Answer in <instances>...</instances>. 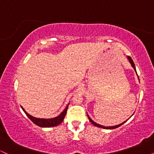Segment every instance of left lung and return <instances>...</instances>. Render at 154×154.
<instances>
[{
    "label": "left lung",
    "mask_w": 154,
    "mask_h": 154,
    "mask_svg": "<svg viewBox=\"0 0 154 154\" xmlns=\"http://www.w3.org/2000/svg\"><path fill=\"white\" fill-rule=\"evenodd\" d=\"M128 60H129V61H130V63H131V66H132V67H133V69H135V71L136 72V69H135V63H134L133 61H132V59H131V57H130V56H128ZM138 79H139V77H138ZM87 115H88V119H89V120H90V122H91L92 124H93V125H95V126L98 127V128H103V129H110V130H111V129H115V128H119V126H121L122 125H123V124L125 123V122H123V123L120 124V125H116V126H112V127H104V126H103V125H99V124H97L96 122H95L94 121H93V120H92V119H91V117H90L89 115H88V114H87Z\"/></svg>",
    "instance_id": "1"
}]
</instances>
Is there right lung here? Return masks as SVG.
Masks as SVG:
<instances>
[{"mask_svg":"<svg viewBox=\"0 0 154 154\" xmlns=\"http://www.w3.org/2000/svg\"><path fill=\"white\" fill-rule=\"evenodd\" d=\"M68 106L69 104L67 105L66 109L61 112V114H60V115L56 116V117L55 118H52V119H40V118L34 117V116L29 115V114L24 110V108L22 107V110L24 111V112L26 114V115L29 117V119L36 125H38L39 127H41V128H51V127L57 126V125H60V124L62 122L63 119H64L65 117V115H66Z\"/></svg>","mask_w":154,"mask_h":154,"instance_id":"add662e5","label":"right lung"}]
</instances>
